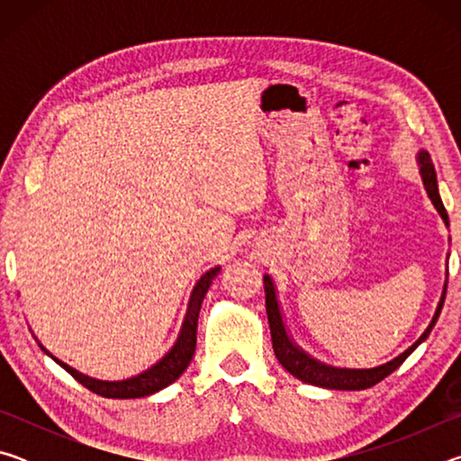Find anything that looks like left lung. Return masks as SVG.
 I'll return each instance as SVG.
<instances>
[{
	"mask_svg": "<svg viewBox=\"0 0 461 461\" xmlns=\"http://www.w3.org/2000/svg\"><path fill=\"white\" fill-rule=\"evenodd\" d=\"M419 165H420V176H423V183H425L429 197H431L433 205L437 207V212L441 213L443 220H446V223L449 225L447 212H446V207H443L439 191H437V175H435V167H433L429 152H425V150L419 152ZM264 291H267V313H268V323H270L272 348H275V356L278 357V362L283 364L285 370L291 372L294 378L309 382V384H315V386L335 388V390H364V388L378 384V382L384 380L388 374H393L412 354V349H415L419 343L423 341L429 333H431L433 325L437 319H439V313L443 309V301H446L447 283H446V288H443V296H441L439 305H437L433 321L429 323L425 333L420 335L415 343H412L407 352H402L399 357H394V360H390L386 364L378 366V368H370V370L333 368V366H325L321 362L313 360V357H309L305 352H301V349L296 348L291 339H288L283 317H280L275 286H272V280L268 276H264Z\"/></svg>",
	"mask_w": 461,
	"mask_h": 461,
	"instance_id": "left-lung-1",
	"label": "left lung"
}]
</instances>
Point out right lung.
<instances>
[{
    "label": "right lung",
    "mask_w": 461,
    "mask_h": 461,
    "mask_svg": "<svg viewBox=\"0 0 461 461\" xmlns=\"http://www.w3.org/2000/svg\"><path fill=\"white\" fill-rule=\"evenodd\" d=\"M217 272H220V268H212L209 272H205V275H203L197 283V286L193 288L189 311H186L183 330H181V335H178L175 348L170 349V352L162 357L158 364L152 366L150 370L138 374V376L130 378V380L101 382V380H93V378L83 376V374H79L73 368H68L67 364H62L60 360H57V357H54V360H57L62 368L71 374L77 382H81L85 388H89L91 393H95L99 396H107V399H138V396H148L152 393H158V390L167 388L168 384H173V382L181 376V374L186 370V366H189L193 360L194 346H197L199 309H201L203 299H205V294L209 291V285H212V280L215 278Z\"/></svg>",
    "instance_id": "obj_1"
}]
</instances>
